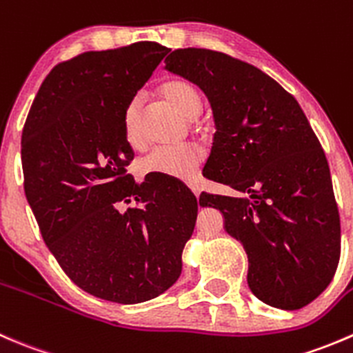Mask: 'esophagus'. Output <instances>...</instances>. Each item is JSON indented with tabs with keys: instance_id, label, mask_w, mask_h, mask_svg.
Instances as JSON below:
<instances>
[{
	"instance_id": "esophagus-1",
	"label": "esophagus",
	"mask_w": 353,
	"mask_h": 353,
	"mask_svg": "<svg viewBox=\"0 0 353 353\" xmlns=\"http://www.w3.org/2000/svg\"><path fill=\"white\" fill-rule=\"evenodd\" d=\"M188 187H190V190L194 192L195 197H199V194H201V188H199V185L197 183H190Z\"/></svg>"
}]
</instances>
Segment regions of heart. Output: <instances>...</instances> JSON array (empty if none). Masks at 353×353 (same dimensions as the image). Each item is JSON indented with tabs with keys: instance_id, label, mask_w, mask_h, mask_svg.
<instances>
[{
	"instance_id": "obj_1",
	"label": "heart",
	"mask_w": 353,
	"mask_h": 353,
	"mask_svg": "<svg viewBox=\"0 0 353 353\" xmlns=\"http://www.w3.org/2000/svg\"><path fill=\"white\" fill-rule=\"evenodd\" d=\"M161 94L185 118H195L202 110V96L194 83L187 80H168L161 85ZM123 137L132 148L142 144L141 99L134 97L123 113ZM202 163L201 149L195 145L154 148L139 161L141 175H163L170 180H192Z\"/></svg>"
}]
</instances>
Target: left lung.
<instances>
[{
	"label": "left lung",
	"mask_w": 353,
	"mask_h": 353,
	"mask_svg": "<svg viewBox=\"0 0 353 353\" xmlns=\"http://www.w3.org/2000/svg\"><path fill=\"white\" fill-rule=\"evenodd\" d=\"M168 72L208 96L216 134L204 173L243 197L202 194L249 257L247 281L268 305L302 309L340 261V214L326 156L302 108L256 66L201 48L176 50Z\"/></svg>",
	"instance_id": "1"
}]
</instances>
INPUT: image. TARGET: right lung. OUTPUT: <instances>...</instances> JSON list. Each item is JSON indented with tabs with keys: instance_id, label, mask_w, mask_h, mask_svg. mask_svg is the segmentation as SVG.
<instances>
[{
	"instance_id": "add662e5",
	"label": "right lung",
	"mask_w": 353,
	"mask_h": 353,
	"mask_svg": "<svg viewBox=\"0 0 353 353\" xmlns=\"http://www.w3.org/2000/svg\"><path fill=\"white\" fill-rule=\"evenodd\" d=\"M168 51L142 41L59 63L23 125V190L41 235L77 287L111 302L168 290L197 218L187 187L127 172L125 108Z\"/></svg>"
}]
</instances>
